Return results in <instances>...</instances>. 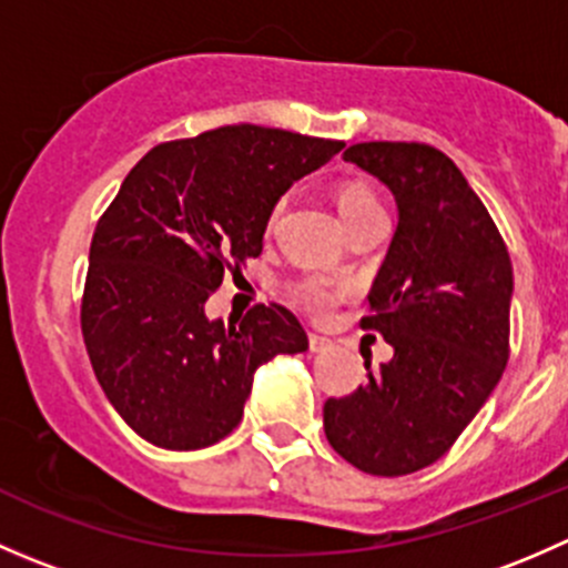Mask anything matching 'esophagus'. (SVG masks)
Instances as JSON below:
<instances>
[{
    "mask_svg": "<svg viewBox=\"0 0 568 568\" xmlns=\"http://www.w3.org/2000/svg\"><path fill=\"white\" fill-rule=\"evenodd\" d=\"M307 346H311V352L313 354H318V352H326V348H332V341L329 337H321V335H307Z\"/></svg>",
    "mask_w": 568,
    "mask_h": 568,
    "instance_id": "34e87169",
    "label": "esophagus"
}]
</instances>
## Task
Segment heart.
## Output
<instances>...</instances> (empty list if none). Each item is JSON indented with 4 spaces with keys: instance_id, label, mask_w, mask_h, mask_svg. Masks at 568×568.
<instances>
[{
    "instance_id": "b5f03b06",
    "label": "heart",
    "mask_w": 568,
    "mask_h": 568,
    "mask_svg": "<svg viewBox=\"0 0 568 568\" xmlns=\"http://www.w3.org/2000/svg\"><path fill=\"white\" fill-rule=\"evenodd\" d=\"M335 203L341 211L343 225L352 231L359 222L371 220V216L385 214L379 197L374 194V189L363 181H346L335 189ZM283 214V203H277L268 214V225L280 220ZM348 296V285L343 280L326 277V274H305V277L294 280L291 283V300L300 307H305L311 316L326 318L337 307V302H343Z\"/></svg>"
}]
</instances>
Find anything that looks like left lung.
Returning <instances> with one entry per match:
<instances>
[{"label": "left lung", "instance_id": "8db88e82", "mask_svg": "<svg viewBox=\"0 0 568 568\" xmlns=\"http://www.w3.org/2000/svg\"><path fill=\"white\" fill-rule=\"evenodd\" d=\"M343 159L379 178L398 227L359 324L393 359L324 404V432L348 464L409 475L450 450L508 363L514 268L462 170L423 142H359Z\"/></svg>", "mask_w": 568, "mask_h": 568}]
</instances>
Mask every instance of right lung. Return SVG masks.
<instances>
[{"label": "right lung", "instance_id": "right-lung-1", "mask_svg": "<svg viewBox=\"0 0 568 568\" xmlns=\"http://www.w3.org/2000/svg\"><path fill=\"white\" fill-rule=\"evenodd\" d=\"M343 142L222 125L162 142L120 183L90 244L82 335L95 379L148 443L197 450L239 426L252 376L307 348L283 305L211 321L205 302L263 250L274 203Z\"/></svg>", "mask_w": 568, "mask_h": 568}]
</instances>
